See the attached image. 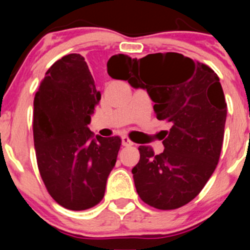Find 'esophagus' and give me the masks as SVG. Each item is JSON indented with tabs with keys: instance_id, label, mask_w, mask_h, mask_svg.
<instances>
[{
	"instance_id": "1",
	"label": "esophagus",
	"mask_w": 250,
	"mask_h": 250,
	"mask_svg": "<svg viewBox=\"0 0 250 250\" xmlns=\"http://www.w3.org/2000/svg\"><path fill=\"white\" fill-rule=\"evenodd\" d=\"M122 145L123 146H132L133 145V141L129 139L128 137H122Z\"/></svg>"
}]
</instances>
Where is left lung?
I'll return each instance as SVG.
<instances>
[{"label": "left lung", "mask_w": 250, "mask_h": 250, "mask_svg": "<svg viewBox=\"0 0 250 250\" xmlns=\"http://www.w3.org/2000/svg\"><path fill=\"white\" fill-rule=\"evenodd\" d=\"M107 72L146 89L156 117L172 125L162 153L139 146L140 160L132 169L138 195L162 210L185 206L202 191L220 157L228 105L218 75L173 52L116 62Z\"/></svg>", "instance_id": "1"}]
</instances>
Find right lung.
I'll list each match as a JSON object with an SVG mask.
<instances>
[{"label": "right lung", "mask_w": 250, "mask_h": 250, "mask_svg": "<svg viewBox=\"0 0 250 250\" xmlns=\"http://www.w3.org/2000/svg\"><path fill=\"white\" fill-rule=\"evenodd\" d=\"M100 98L84 58L76 53L48 69L35 95L32 128L40 174L53 200L70 210H85L103 200L122 143L120 137H94L88 128Z\"/></svg>", "instance_id": "right-lung-1"}]
</instances>
